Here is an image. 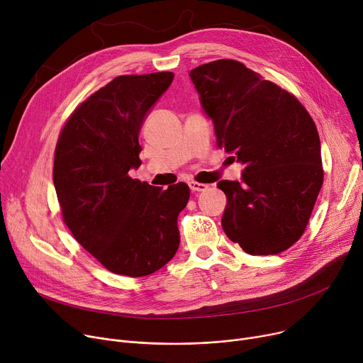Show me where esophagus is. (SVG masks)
I'll return each instance as SVG.
<instances>
[{
    "label": "esophagus",
    "mask_w": 363,
    "mask_h": 363,
    "mask_svg": "<svg viewBox=\"0 0 363 363\" xmlns=\"http://www.w3.org/2000/svg\"><path fill=\"white\" fill-rule=\"evenodd\" d=\"M189 187H190L191 191H195V194L198 191V194H199V191H205L208 189V184L198 183V182H189Z\"/></svg>",
    "instance_id": "1"
}]
</instances>
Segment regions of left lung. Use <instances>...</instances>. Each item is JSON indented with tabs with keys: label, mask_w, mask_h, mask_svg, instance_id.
<instances>
[{
	"label": "left lung",
	"mask_w": 363,
	"mask_h": 363,
	"mask_svg": "<svg viewBox=\"0 0 363 363\" xmlns=\"http://www.w3.org/2000/svg\"><path fill=\"white\" fill-rule=\"evenodd\" d=\"M218 147L245 164L240 182L221 180L227 238L249 255H277L302 238L324 183L316 125L293 94L236 60L190 72Z\"/></svg>",
	"instance_id": "obj_1"
}]
</instances>
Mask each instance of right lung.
<instances>
[{
    "label": "right lung",
    "mask_w": 363,
    "mask_h": 363,
    "mask_svg": "<svg viewBox=\"0 0 363 363\" xmlns=\"http://www.w3.org/2000/svg\"><path fill=\"white\" fill-rule=\"evenodd\" d=\"M174 74H124L76 106L54 155V186L62 221L106 269L143 277L162 268L180 243L177 217L186 183L149 186L129 176L140 165L139 130Z\"/></svg>",
    "instance_id": "add662e5"
}]
</instances>
